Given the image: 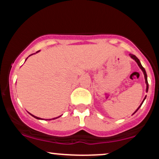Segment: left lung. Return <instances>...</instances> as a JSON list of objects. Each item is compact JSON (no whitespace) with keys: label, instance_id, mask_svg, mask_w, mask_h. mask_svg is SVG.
<instances>
[{"label":"left lung","instance_id":"8db88e82","mask_svg":"<svg viewBox=\"0 0 159 159\" xmlns=\"http://www.w3.org/2000/svg\"><path fill=\"white\" fill-rule=\"evenodd\" d=\"M129 56L131 57L132 58L133 60H134V61H135L136 62H137V63H138V65L139 66V67L140 69H141V70L143 71V75H144V78H145V81H146V84H147V90H146V91H147V92H148V89H149V84H148V81H147V72H146V71H145V69L143 68V66H142V65H141V63H140V61H139V59H138V57H137L135 56V55H134V54H129ZM146 97H147V96H145V98H144V99L143 100V102H142V103L140 104V105L139 107H138V108L137 109V110L134 111V113H136V111L138 110V109L140 108V106H141L142 105V104H143V101L144 100H145V98H146Z\"/></svg>","mask_w":159,"mask_h":159}]
</instances>
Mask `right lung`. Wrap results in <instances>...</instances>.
Returning a JSON list of instances; mask_svg holds the SVG:
<instances>
[{
	"mask_svg": "<svg viewBox=\"0 0 159 159\" xmlns=\"http://www.w3.org/2000/svg\"><path fill=\"white\" fill-rule=\"evenodd\" d=\"M39 52V51H38V52H36V53H37V52ZM32 54H31V55H32ZM27 60V59H26ZM29 114H30V113H29ZM30 115H31V116H34V118H36V119H38V120H42V119H40V118H39V117H37V116H34V115H32L31 114H30ZM60 116H58V117H60ZM58 117H56V118H58ZM56 118H54V119H56ZM54 119H53V120H54Z\"/></svg>",
	"mask_w": 159,
	"mask_h": 159,
	"instance_id": "add662e5",
	"label": "right lung"
}]
</instances>
